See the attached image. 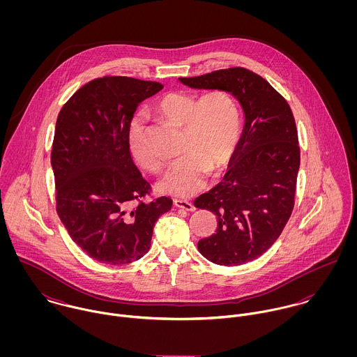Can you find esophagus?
<instances>
[{
	"instance_id": "1",
	"label": "esophagus",
	"mask_w": 357,
	"mask_h": 357,
	"mask_svg": "<svg viewBox=\"0 0 357 357\" xmlns=\"http://www.w3.org/2000/svg\"><path fill=\"white\" fill-rule=\"evenodd\" d=\"M173 204L176 207L178 208H183V210H187V211H194L195 210V206L191 204V202H187V201H181V199H174Z\"/></svg>"
}]
</instances>
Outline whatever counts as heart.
Returning a JSON list of instances; mask_svg holds the SVG:
<instances>
[{
  "label": "heart",
  "mask_w": 357,
  "mask_h": 357,
  "mask_svg": "<svg viewBox=\"0 0 357 357\" xmlns=\"http://www.w3.org/2000/svg\"><path fill=\"white\" fill-rule=\"evenodd\" d=\"M156 111L185 128L184 155L170 163L159 181V190L191 197L204 188L208 172L224 169L236 151L241 139L239 107L225 91H210L201 98L188 92H170L156 102ZM128 143L140 166L151 172L160 169L163 158L150 146L140 116L129 125Z\"/></svg>",
  "instance_id": "1"
}]
</instances>
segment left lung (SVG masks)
<instances>
[{"label":"left lung","instance_id":"8db88e82","mask_svg":"<svg viewBox=\"0 0 357 357\" xmlns=\"http://www.w3.org/2000/svg\"><path fill=\"white\" fill-rule=\"evenodd\" d=\"M192 89L225 91L241 102L245 125L221 183L195 199L217 215V231L198 242L208 261L236 266L264 255L287 224L296 197L300 146L290 105L268 81L232 67L180 78Z\"/></svg>","mask_w":357,"mask_h":357}]
</instances>
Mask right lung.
Instances as JSON below:
<instances>
[{"mask_svg":"<svg viewBox=\"0 0 357 357\" xmlns=\"http://www.w3.org/2000/svg\"><path fill=\"white\" fill-rule=\"evenodd\" d=\"M162 88L102 77L78 89L59 112L51 155L56 211L71 239L99 262L140 259L150 250L156 220L173 204L166 197L142 201L151 185L128 143L136 108Z\"/></svg>","mask_w":357,"mask_h":357,"instance_id":"1","label":"right lung"}]
</instances>
